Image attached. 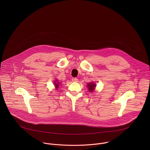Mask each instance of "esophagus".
I'll return each mask as SVG.
<instances>
[{
  "label": "esophagus",
  "mask_w": 150,
  "mask_h": 150,
  "mask_svg": "<svg viewBox=\"0 0 150 150\" xmlns=\"http://www.w3.org/2000/svg\"><path fill=\"white\" fill-rule=\"evenodd\" d=\"M72 81L74 82H78V79L76 78H72Z\"/></svg>",
  "instance_id": "esophagus-1"
}]
</instances>
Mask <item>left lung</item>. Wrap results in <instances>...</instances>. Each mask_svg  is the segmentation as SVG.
I'll list each match as a JSON object with an SVG mask.
<instances>
[{
  "mask_svg": "<svg viewBox=\"0 0 150 150\" xmlns=\"http://www.w3.org/2000/svg\"><path fill=\"white\" fill-rule=\"evenodd\" d=\"M87 87H88V90L90 92H93L95 89V87H96V85L93 82H91V83H88Z\"/></svg>",
  "mask_w": 150,
  "mask_h": 150,
  "instance_id": "1",
  "label": "left lung"
}]
</instances>
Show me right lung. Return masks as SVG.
<instances>
[{
	"label": "right lung",
	"instance_id": "add662e5",
	"mask_svg": "<svg viewBox=\"0 0 150 150\" xmlns=\"http://www.w3.org/2000/svg\"><path fill=\"white\" fill-rule=\"evenodd\" d=\"M54 85H55V87H56V89H57L58 88H59V85H60V83L58 81V80H56L55 81V82H54Z\"/></svg>",
	"mask_w": 150,
	"mask_h": 150
}]
</instances>
